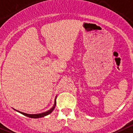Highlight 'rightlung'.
Wrapping results in <instances>:
<instances>
[{
    "instance_id": "obj_1",
    "label": "right lung",
    "mask_w": 133,
    "mask_h": 133,
    "mask_svg": "<svg viewBox=\"0 0 133 133\" xmlns=\"http://www.w3.org/2000/svg\"><path fill=\"white\" fill-rule=\"evenodd\" d=\"M55 100H56V98H55ZM55 106H56V101H55V104H54V107H53L51 109L47 111V112H43V113H42V114H28L23 113V112H19V111H17V112H19V113L22 114L24 115V116H27V117H31V118H40V117H44V116H47V115H48V114H51V112H53V110H54V108H55Z\"/></svg>"
}]
</instances>
